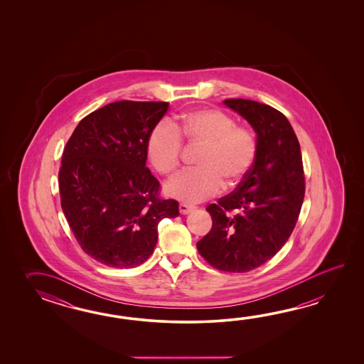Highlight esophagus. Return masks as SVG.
Wrapping results in <instances>:
<instances>
[{
  "instance_id": "esophagus-1",
  "label": "esophagus",
  "mask_w": 364,
  "mask_h": 364,
  "mask_svg": "<svg viewBox=\"0 0 364 364\" xmlns=\"http://www.w3.org/2000/svg\"><path fill=\"white\" fill-rule=\"evenodd\" d=\"M179 212H181V215H187V213H190V212H193V205H190V204H186V203H181L179 204Z\"/></svg>"
}]
</instances>
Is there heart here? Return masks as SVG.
I'll return each instance as SVG.
<instances>
[{"instance_id": "b5f03b06", "label": "heart", "mask_w": 364, "mask_h": 364, "mask_svg": "<svg viewBox=\"0 0 364 364\" xmlns=\"http://www.w3.org/2000/svg\"><path fill=\"white\" fill-rule=\"evenodd\" d=\"M182 140L200 147L196 171H186L165 185V193L179 200L200 201L234 188L246 178L255 163V135L234 118L217 109H199L181 114L174 126L159 122L147 139L149 163L160 174L171 177L178 171Z\"/></svg>"}]
</instances>
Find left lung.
<instances>
[{
    "label": "left lung",
    "mask_w": 364,
    "mask_h": 364,
    "mask_svg": "<svg viewBox=\"0 0 364 364\" xmlns=\"http://www.w3.org/2000/svg\"><path fill=\"white\" fill-rule=\"evenodd\" d=\"M224 104L252 126L257 152L238 187L207 207L212 229L196 247L213 268L245 273L276 255L294 230L306 187L302 154L291 124L277 109L245 99Z\"/></svg>",
    "instance_id": "1"
}]
</instances>
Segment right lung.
I'll list each match as a JSON object with an SVG mask.
<instances>
[{"label":"right lung","instance_id":"1","mask_svg":"<svg viewBox=\"0 0 364 364\" xmlns=\"http://www.w3.org/2000/svg\"><path fill=\"white\" fill-rule=\"evenodd\" d=\"M169 107L164 101L110 102L77 124L58 171L61 207L79 246L96 262L134 268L152 255L157 225L179 215L160 198L146 166L149 132Z\"/></svg>","mask_w":364,"mask_h":364}]
</instances>
